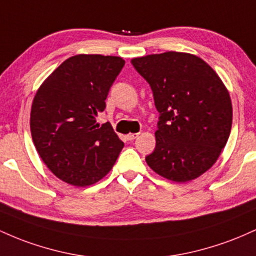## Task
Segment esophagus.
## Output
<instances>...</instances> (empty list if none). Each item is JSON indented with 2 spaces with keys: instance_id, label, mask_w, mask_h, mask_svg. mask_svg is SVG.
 <instances>
[{
  "instance_id": "34e87169",
  "label": "esophagus",
  "mask_w": 256,
  "mask_h": 256,
  "mask_svg": "<svg viewBox=\"0 0 256 256\" xmlns=\"http://www.w3.org/2000/svg\"><path fill=\"white\" fill-rule=\"evenodd\" d=\"M138 136H139V134H138V133H129V134H127V139L130 140V142H132V140L136 139Z\"/></svg>"
}]
</instances>
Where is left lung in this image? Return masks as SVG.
I'll use <instances>...</instances> for the list:
<instances>
[{
  "label": "left lung",
  "mask_w": 256,
  "mask_h": 256,
  "mask_svg": "<svg viewBox=\"0 0 256 256\" xmlns=\"http://www.w3.org/2000/svg\"><path fill=\"white\" fill-rule=\"evenodd\" d=\"M150 84L160 112L148 166L175 182L197 179L214 166L232 127V102L218 74L200 56L182 52L130 60Z\"/></svg>",
  "instance_id": "left-lung-1"
}]
</instances>
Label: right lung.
<instances>
[{
    "label": "right lung",
    "instance_id": "1",
    "mask_svg": "<svg viewBox=\"0 0 256 256\" xmlns=\"http://www.w3.org/2000/svg\"><path fill=\"white\" fill-rule=\"evenodd\" d=\"M124 60L77 54L62 62L32 100L30 129L40 157L60 180L84 188L102 180L116 163L123 144L98 114Z\"/></svg>",
    "mask_w": 256,
    "mask_h": 256
}]
</instances>
